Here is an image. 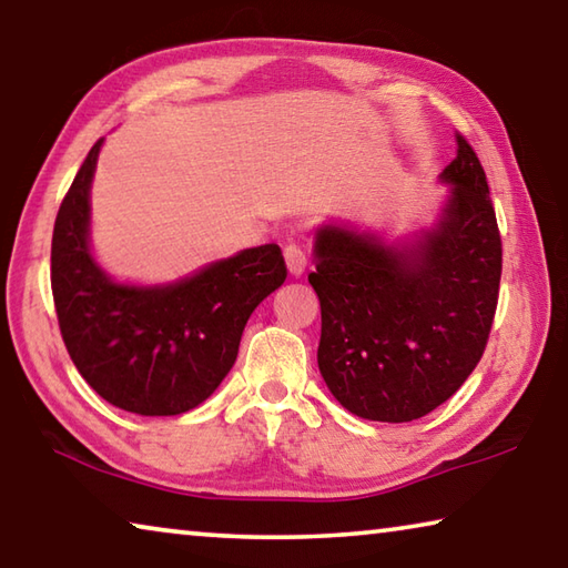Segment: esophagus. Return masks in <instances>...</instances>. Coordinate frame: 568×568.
Returning a JSON list of instances; mask_svg holds the SVG:
<instances>
[{"mask_svg":"<svg viewBox=\"0 0 568 568\" xmlns=\"http://www.w3.org/2000/svg\"><path fill=\"white\" fill-rule=\"evenodd\" d=\"M283 255H285V265H287V271H291V275H303L305 273L307 255H305V250L301 245H295V243L285 245Z\"/></svg>","mask_w":568,"mask_h":568,"instance_id":"1","label":"esophagus"}]
</instances>
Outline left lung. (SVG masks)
Wrapping results in <instances>:
<instances>
[{"mask_svg":"<svg viewBox=\"0 0 568 568\" xmlns=\"http://www.w3.org/2000/svg\"><path fill=\"white\" fill-rule=\"evenodd\" d=\"M444 170L454 185L438 227L410 247L323 227L315 237L321 301L318 368L343 408L368 420L426 416L464 386L486 351L498 283L501 233L486 172L456 132Z\"/></svg>","mask_w":568,"mask_h":568,"instance_id":"obj_1","label":"left lung"}]
</instances>
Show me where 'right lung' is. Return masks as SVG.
Listing matches in <instances>:
<instances>
[{"label": "right lung", "instance_id": "obj_1", "mask_svg": "<svg viewBox=\"0 0 568 568\" xmlns=\"http://www.w3.org/2000/svg\"><path fill=\"white\" fill-rule=\"evenodd\" d=\"M98 140L77 170L52 233V297L80 376L138 416H178L203 403L233 368L250 313L287 267L275 243L250 247L165 287L118 285L88 247Z\"/></svg>", "mask_w": 568, "mask_h": 568}]
</instances>
